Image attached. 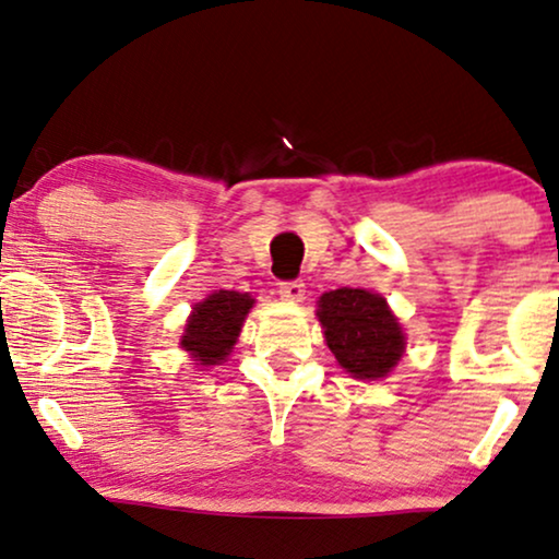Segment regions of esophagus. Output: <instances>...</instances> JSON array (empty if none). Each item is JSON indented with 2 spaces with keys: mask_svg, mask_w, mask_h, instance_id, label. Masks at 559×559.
Returning <instances> with one entry per match:
<instances>
[{
  "mask_svg": "<svg viewBox=\"0 0 559 559\" xmlns=\"http://www.w3.org/2000/svg\"><path fill=\"white\" fill-rule=\"evenodd\" d=\"M278 294L281 298H286V301H304L306 286L304 281H283L278 286Z\"/></svg>",
  "mask_w": 559,
  "mask_h": 559,
  "instance_id": "esophagus-1",
  "label": "esophagus"
}]
</instances>
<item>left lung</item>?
<instances>
[{
	"label": "left lung",
	"instance_id": "left-lung-1",
	"mask_svg": "<svg viewBox=\"0 0 559 559\" xmlns=\"http://www.w3.org/2000/svg\"><path fill=\"white\" fill-rule=\"evenodd\" d=\"M317 317L336 361L357 380L388 377L405 352V334L380 294L336 288L319 298Z\"/></svg>",
	"mask_w": 559,
	"mask_h": 559
}]
</instances>
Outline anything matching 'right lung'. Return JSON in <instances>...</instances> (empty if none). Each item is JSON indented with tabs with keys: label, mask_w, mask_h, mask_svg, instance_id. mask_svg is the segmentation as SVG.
Masks as SVG:
<instances>
[{
	"label": "right lung",
	"mask_w": 559,
	"mask_h": 559,
	"mask_svg": "<svg viewBox=\"0 0 559 559\" xmlns=\"http://www.w3.org/2000/svg\"><path fill=\"white\" fill-rule=\"evenodd\" d=\"M253 304L255 298L238 294V290H217L204 301L194 304L185 324L182 342H179L185 352H190L194 365L212 367L225 361L238 342L242 321L253 309Z\"/></svg>",
	"instance_id": "add662e5"
}]
</instances>
